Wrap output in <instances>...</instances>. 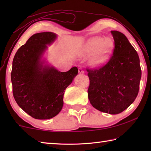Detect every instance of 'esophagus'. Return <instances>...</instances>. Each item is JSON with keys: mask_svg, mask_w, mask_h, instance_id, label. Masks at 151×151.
<instances>
[{"mask_svg": "<svg viewBox=\"0 0 151 151\" xmlns=\"http://www.w3.org/2000/svg\"><path fill=\"white\" fill-rule=\"evenodd\" d=\"M84 73H85V72H84L83 68H78V73L79 74H84Z\"/></svg>", "mask_w": 151, "mask_h": 151, "instance_id": "34e87169", "label": "esophagus"}]
</instances>
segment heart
<instances>
[{
    "instance_id": "heart-1",
    "label": "heart",
    "mask_w": 151,
    "mask_h": 151,
    "mask_svg": "<svg viewBox=\"0 0 151 151\" xmlns=\"http://www.w3.org/2000/svg\"><path fill=\"white\" fill-rule=\"evenodd\" d=\"M114 42L109 37H92L86 42L80 50L83 57L91 55L88 65L92 67H98L105 63L111 56Z\"/></svg>"
}]
</instances>
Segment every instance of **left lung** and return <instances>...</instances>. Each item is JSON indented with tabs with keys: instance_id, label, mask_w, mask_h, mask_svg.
Returning a JSON list of instances; mask_svg holds the SVG:
<instances>
[{
	"instance_id": "1",
	"label": "left lung",
	"mask_w": 151,
	"mask_h": 151,
	"mask_svg": "<svg viewBox=\"0 0 151 151\" xmlns=\"http://www.w3.org/2000/svg\"><path fill=\"white\" fill-rule=\"evenodd\" d=\"M111 32L114 40L113 54L103 67L87 69L90 80L88 96L94 108L116 114L137 98L141 69L139 55L126 36L117 30Z\"/></svg>"
}]
</instances>
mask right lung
Here are the masks:
<instances>
[{
	"label": "right lung",
	"mask_w": 151,
	"mask_h": 151,
	"mask_svg": "<svg viewBox=\"0 0 151 151\" xmlns=\"http://www.w3.org/2000/svg\"><path fill=\"white\" fill-rule=\"evenodd\" d=\"M57 39L52 32L31 36L17 50L12 61L14 98L20 108L36 119H49L63 106L65 90L78 74L76 66L60 72L44 57L48 46Z\"/></svg>",
	"instance_id": "1"
}]
</instances>
